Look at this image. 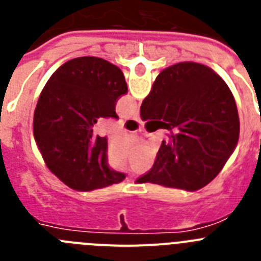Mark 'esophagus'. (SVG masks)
<instances>
[{
  "label": "esophagus",
  "instance_id": "1",
  "mask_svg": "<svg viewBox=\"0 0 261 261\" xmlns=\"http://www.w3.org/2000/svg\"><path fill=\"white\" fill-rule=\"evenodd\" d=\"M129 117H130L132 120H136V121H138V120H140V115H138V112H135V114L130 115Z\"/></svg>",
  "mask_w": 261,
  "mask_h": 261
}]
</instances>
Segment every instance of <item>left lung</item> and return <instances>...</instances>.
<instances>
[{"label": "left lung", "instance_id": "1", "mask_svg": "<svg viewBox=\"0 0 261 261\" xmlns=\"http://www.w3.org/2000/svg\"><path fill=\"white\" fill-rule=\"evenodd\" d=\"M128 93L123 71L99 57H77L48 80L34 114V137L45 165L71 190L86 192L125 179L107 165V138L93 133L99 117L119 119Z\"/></svg>", "mask_w": 261, "mask_h": 261}]
</instances>
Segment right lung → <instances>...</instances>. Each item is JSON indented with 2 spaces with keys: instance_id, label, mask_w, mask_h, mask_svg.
Segmentation results:
<instances>
[{
  "instance_id": "right-lung-1",
  "label": "right lung",
  "mask_w": 261,
  "mask_h": 261,
  "mask_svg": "<svg viewBox=\"0 0 261 261\" xmlns=\"http://www.w3.org/2000/svg\"><path fill=\"white\" fill-rule=\"evenodd\" d=\"M142 120H165L171 132L155 162L136 183L197 191L211 183L235 150L239 116L225 81L208 66L179 62L159 73L140 108Z\"/></svg>"
}]
</instances>
